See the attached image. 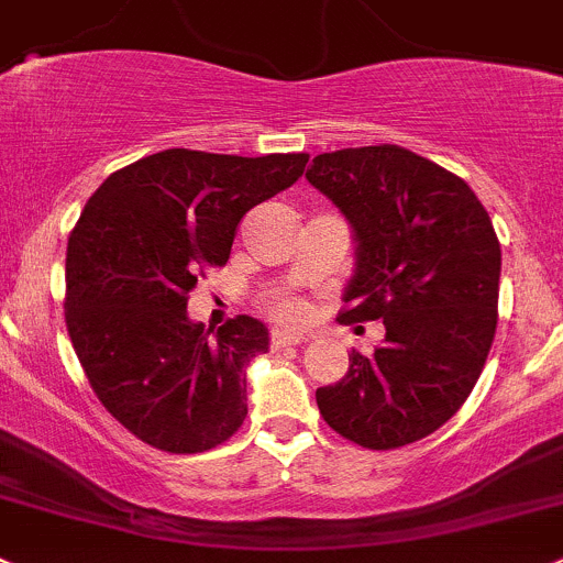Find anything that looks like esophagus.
Here are the masks:
<instances>
[{
	"mask_svg": "<svg viewBox=\"0 0 563 563\" xmlns=\"http://www.w3.org/2000/svg\"><path fill=\"white\" fill-rule=\"evenodd\" d=\"M303 341V333H295V330H284V328H276L274 333H271V344L276 346V350H282V346H295Z\"/></svg>",
	"mask_w": 563,
	"mask_h": 563,
	"instance_id": "1",
	"label": "esophagus"
}]
</instances>
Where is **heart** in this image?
I'll use <instances>...</instances> for the list:
<instances>
[{"label":"heart","instance_id":"heart-1","mask_svg":"<svg viewBox=\"0 0 563 563\" xmlns=\"http://www.w3.org/2000/svg\"><path fill=\"white\" fill-rule=\"evenodd\" d=\"M271 314H276L279 320H300L303 317V300L292 298V295H279L268 303Z\"/></svg>","mask_w":563,"mask_h":563}]
</instances>
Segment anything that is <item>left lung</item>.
I'll list each match as a JSON object with an SVG mask.
<instances>
[{
    "instance_id": "1",
    "label": "left lung",
    "mask_w": 563,
    "mask_h": 563,
    "mask_svg": "<svg viewBox=\"0 0 563 563\" xmlns=\"http://www.w3.org/2000/svg\"><path fill=\"white\" fill-rule=\"evenodd\" d=\"M311 187L355 230L357 271L339 322L385 324V341L317 390L330 428L368 450H396L442 428L477 385L498 322L501 246L463 178L409 148L314 156Z\"/></svg>"
}]
</instances>
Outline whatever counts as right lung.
<instances>
[{
  "label": "right lung",
  "instance_id": "right-lung-1",
  "mask_svg": "<svg viewBox=\"0 0 563 563\" xmlns=\"http://www.w3.org/2000/svg\"><path fill=\"white\" fill-rule=\"evenodd\" d=\"M306 162L167 148L110 173L84 206L67 241V333L102 407L141 442L206 453L241 428L243 371L268 352V330L239 314L208 339L187 317L189 289Z\"/></svg>",
  "mask_w": 563,
  "mask_h": 563
}]
</instances>
